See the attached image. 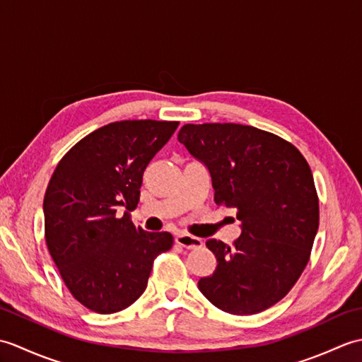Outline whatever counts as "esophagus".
<instances>
[{
	"label": "esophagus",
	"instance_id": "34e87169",
	"mask_svg": "<svg viewBox=\"0 0 362 362\" xmlns=\"http://www.w3.org/2000/svg\"><path fill=\"white\" fill-rule=\"evenodd\" d=\"M175 243L179 244V245H182V247H185V249H199V247H202V240H201V238L185 235V233L177 235L175 236Z\"/></svg>",
	"mask_w": 362,
	"mask_h": 362
}]
</instances>
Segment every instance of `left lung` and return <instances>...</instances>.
Wrapping results in <instances>:
<instances>
[{
  "label": "left lung",
  "mask_w": 362,
  "mask_h": 362,
  "mask_svg": "<svg viewBox=\"0 0 362 362\" xmlns=\"http://www.w3.org/2000/svg\"><path fill=\"white\" fill-rule=\"evenodd\" d=\"M177 140L209 169L214 204L235 209L241 221L232 245L206 240L218 266L199 291L236 316L267 310L302 275L317 233L310 165L283 138L233 122L185 124Z\"/></svg>",
  "instance_id": "obj_1"
}]
</instances>
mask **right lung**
Wrapping results in <instances>:
<instances>
[{
    "instance_id": "1",
    "label": "right lung",
    "mask_w": 362,
    "mask_h": 362,
    "mask_svg": "<svg viewBox=\"0 0 362 362\" xmlns=\"http://www.w3.org/2000/svg\"><path fill=\"white\" fill-rule=\"evenodd\" d=\"M177 121L110 122L73 146L59 161L43 199L45 238L73 297L112 314L140 297L158 253L173 235L135 227L122 209L140 201L143 173L175 132Z\"/></svg>"
}]
</instances>
